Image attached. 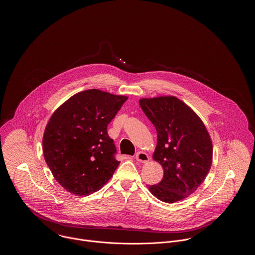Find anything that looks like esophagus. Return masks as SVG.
<instances>
[{
    "mask_svg": "<svg viewBox=\"0 0 255 255\" xmlns=\"http://www.w3.org/2000/svg\"><path fill=\"white\" fill-rule=\"evenodd\" d=\"M135 159L139 162H142V163H146L149 161V156L144 153V152H137L135 154Z\"/></svg>",
    "mask_w": 255,
    "mask_h": 255,
    "instance_id": "esophagus-1",
    "label": "esophagus"
}]
</instances>
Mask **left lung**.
<instances>
[{
	"mask_svg": "<svg viewBox=\"0 0 255 255\" xmlns=\"http://www.w3.org/2000/svg\"><path fill=\"white\" fill-rule=\"evenodd\" d=\"M139 105L156 127L153 159L163 168L162 180L149 190L164 203L183 200L197 190L210 170V135L199 116L176 97L141 98Z\"/></svg>",
	"mask_w": 255,
	"mask_h": 255,
	"instance_id": "obj_1",
	"label": "left lung"
}]
</instances>
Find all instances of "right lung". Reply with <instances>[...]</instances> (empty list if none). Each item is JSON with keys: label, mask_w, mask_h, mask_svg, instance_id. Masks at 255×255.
<instances>
[{"label": "right lung", "mask_w": 255, "mask_h": 255, "mask_svg": "<svg viewBox=\"0 0 255 255\" xmlns=\"http://www.w3.org/2000/svg\"><path fill=\"white\" fill-rule=\"evenodd\" d=\"M127 99L92 89L75 94L52 114L43 136L44 158L67 191L88 196L113 177L120 161L107 127Z\"/></svg>", "instance_id": "right-lung-1"}]
</instances>
